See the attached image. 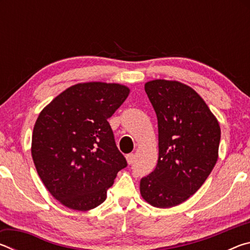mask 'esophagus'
<instances>
[{"instance_id":"1","label":"esophagus","mask_w":250,"mask_h":250,"mask_svg":"<svg viewBox=\"0 0 250 250\" xmlns=\"http://www.w3.org/2000/svg\"><path fill=\"white\" fill-rule=\"evenodd\" d=\"M125 159H126V162H128V164H132L133 161H134V154L133 153L126 154Z\"/></svg>"}]
</instances>
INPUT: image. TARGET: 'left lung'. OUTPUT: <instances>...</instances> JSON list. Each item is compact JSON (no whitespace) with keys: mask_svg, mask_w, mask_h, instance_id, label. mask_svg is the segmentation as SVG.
<instances>
[{"mask_svg":"<svg viewBox=\"0 0 250 250\" xmlns=\"http://www.w3.org/2000/svg\"><path fill=\"white\" fill-rule=\"evenodd\" d=\"M145 90L158 118L159 159L140 181L143 200L159 208L196 193L218 159L221 126L202 97L176 80L155 79Z\"/></svg>","mask_w":250,"mask_h":250,"instance_id":"1","label":"left lung"}]
</instances>
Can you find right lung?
Segmentation results:
<instances>
[{
  "label": "right lung",
  "mask_w": 250,
  "mask_h": 250,
  "mask_svg": "<svg viewBox=\"0 0 250 250\" xmlns=\"http://www.w3.org/2000/svg\"><path fill=\"white\" fill-rule=\"evenodd\" d=\"M129 94L125 84L80 83L41 111L32 158L45 188L61 204L82 211L99 206L126 167L108 119Z\"/></svg>",
  "instance_id": "1"
}]
</instances>
